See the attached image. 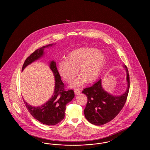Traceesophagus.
<instances>
[{
	"mask_svg": "<svg viewBox=\"0 0 150 150\" xmlns=\"http://www.w3.org/2000/svg\"><path fill=\"white\" fill-rule=\"evenodd\" d=\"M74 92H75L76 94H79V93H80L81 92H80V91L79 89H76L74 90Z\"/></svg>",
	"mask_w": 150,
	"mask_h": 150,
	"instance_id": "1",
	"label": "esophagus"
}]
</instances>
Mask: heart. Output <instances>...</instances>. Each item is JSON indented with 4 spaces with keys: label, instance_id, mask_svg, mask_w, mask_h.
<instances>
[{
    "label": "heart",
    "instance_id": "b5f03b06",
    "mask_svg": "<svg viewBox=\"0 0 150 150\" xmlns=\"http://www.w3.org/2000/svg\"><path fill=\"white\" fill-rule=\"evenodd\" d=\"M67 61L59 63L58 71L66 82L70 83L75 78L78 70L80 77L72 84L75 87L81 85L84 81L92 82L98 78L105 56L97 49H82L70 54Z\"/></svg>",
    "mask_w": 150,
    "mask_h": 150
}]
</instances>
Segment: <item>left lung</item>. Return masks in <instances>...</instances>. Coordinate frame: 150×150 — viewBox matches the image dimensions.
Returning <instances> with one entry per match:
<instances>
[{
    "label": "left lung",
    "mask_w": 150,
    "mask_h": 150,
    "mask_svg": "<svg viewBox=\"0 0 150 150\" xmlns=\"http://www.w3.org/2000/svg\"><path fill=\"white\" fill-rule=\"evenodd\" d=\"M124 67L127 72L128 88L123 94L114 96L107 93L102 88L101 79L82 92L88 98L84 112L86 119L91 124L96 125L106 124L114 119L124 106L130 87L128 70L126 66Z\"/></svg>",
    "instance_id": "left-lung-1"
}]
</instances>
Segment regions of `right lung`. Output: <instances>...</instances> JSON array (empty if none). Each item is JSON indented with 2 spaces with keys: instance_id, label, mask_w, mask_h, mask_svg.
I'll return each instance as SVG.
<instances>
[{
  "instance_id": "right-lung-1",
  "label": "right lung",
  "mask_w": 150,
  "mask_h": 150,
  "mask_svg": "<svg viewBox=\"0 0 150 150\" xmlns=\"http://www.w3.org/2000/svg\"><path fill=\"white\" fill-rule=\"evenodd\" d=\"M53 44L44 46L30 54L26 59L23 64L22 71L27 66L43 56L44 48L52 46ZM50 66L55 78L54 91L50 99L45 103L39 107L31 106L26 102L23 98V100L29 112L35 119L47 125H54L64 119L66 106L71 101L75 94L72 89L67 91L65 89L64 84L62 81L57 70L56 62L53 61H51Z\"/></svg>"
}]
</instances>
